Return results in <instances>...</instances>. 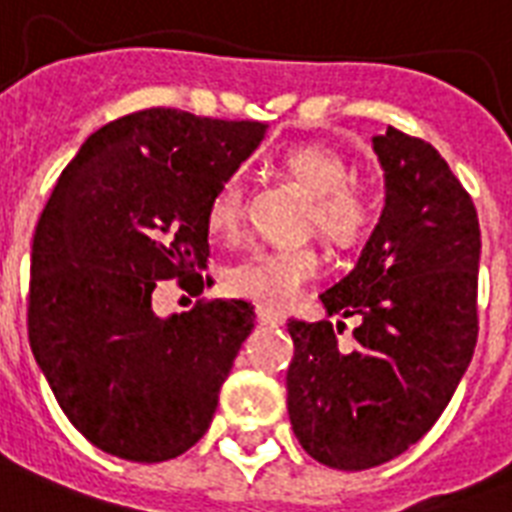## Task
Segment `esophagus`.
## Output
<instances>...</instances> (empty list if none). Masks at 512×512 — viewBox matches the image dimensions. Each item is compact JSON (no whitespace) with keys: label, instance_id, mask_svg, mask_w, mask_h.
<instances>
[{"label":"esophagus","instance_id":"34e87169","mask_svg":"<svg viewBox=\"0 0 512 512\" xmlns=\"http://www.w3.org/2000/svg\"><path fill=\"white\" fill-rule=\"evenodd\" d=\"M257 321H260V324H268V327H281L287 319H284L281 313L265 308V305H257Z\"/></svg>","mask_w":512,"mask_h":512}]
</instances>
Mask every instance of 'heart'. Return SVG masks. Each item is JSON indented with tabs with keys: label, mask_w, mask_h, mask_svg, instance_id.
<instances>
[{
	"label": "heart",
	"mask_w": 512,
	"mask_h": 512,
	"mask_svg": "<svg viewBox=\"0 0 512 512\" xmlns=\"http://www.w3.org/2000/svg\"><path fill=\"white\" fill-rule=\"evenodd\" d=\"M281 170L313 191L308 223L337 247H353L372 231L377 204L364 185L350 180L348 159L324 143H297L279 156ZM209 231L225 241L244 231V183L228 175L212 193L207 207ZM321 271V255L313 244L260 247L228 268L225 284L233 295L260 305L284 308Z\"/></svg>",
	"instance_id": "obj_1"
}]
</instances>
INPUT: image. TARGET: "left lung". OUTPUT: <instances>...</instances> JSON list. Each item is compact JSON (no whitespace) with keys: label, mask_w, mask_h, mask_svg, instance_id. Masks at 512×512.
<instances>
[{"label":"left lung","mask_w":512,"mask_h":512,"mask_svg":"<svg viewBox=\"0 0 512 512\" xmlns=\"http://www.w3.org/2000/svg\"><path fill=\"white\" fill-rule=\"evenodd\" d=\"M385 209L356 268L321 295L342 324L292 319V430L313 460L366 470L404 454L452 401L478 340L481 228L470 193L436 148L388 127L372 140Z\"/></svg>","instance_id":"1"}]
</instances>
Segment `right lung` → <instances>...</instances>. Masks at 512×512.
<instances>
[{
	"label": "right lung",
	"mask_w": 512,
	"mask_h": 512,
	"mask_svg": "<svg viewBox=\"0 0 512 512\" xmlns=\"http://www.w3.org/2000/svg\"><path fill=\"white\" fill-rule=\"evenodd\" d=\"M263 132L146 108L92 132L60 172L31 244L28 342L63 414L103 452L164 462L207 433L255 308L201 297L159 319L151 295L167 279L204 292L209 199Z\"/></svg>",
	"instance_id": "obj_1"
}]
</instances>
